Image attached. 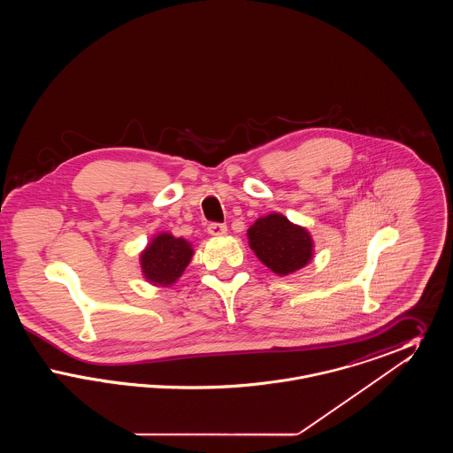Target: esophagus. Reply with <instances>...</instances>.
Returning <instances> with one entry per match:
<instances>
[{
  "label": "esophagus",
  "mask_w": 453,
  "mask_h": 453,
  "mask_svg": "<svg viewBox=\"0 0 453 453\" xmlns=\"http://www.w3.org/2000/svg\"><path fill=\"white\" fill-rule=\"evenodd\" d=\"M207 231H209L211 236H224V234H227V226L226 224H219V222H212V224H209Z\"/></svg>",
  "instance_id": "obj_1"
}]
</instances>
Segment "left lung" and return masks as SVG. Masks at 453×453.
Wrapping results in <instances>:
<instances>
[{"label":"left lung","mask_w":453,"mask_h":453,"mask_svg":"<svg viewBox=\"0 0 453 453\" xmlns=\"http://www.w3.org/2000/svg\"><path fill=\"white\" fill-rule=\"evenodd\" d=\"M250 246L277 275H288L312 259V237L281 214H268L248 229Z\"/></svg>","instance_id":"1"}]
</instances>
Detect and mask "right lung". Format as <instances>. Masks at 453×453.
I'll list each match as a JSON object with an SVG mask.
<instances>
[{
    "label": "right lung",
    "mask_w": 453,
    "mask_h": 453,
    "mask_svg": "<svg viewBox=\"0 0 453 453\" xmlns=\"http://www.w3.org/2000/svg\"><path fill=\"white\" fill-rule=\"evenodd\" d=\"M194 257V250L183 237L161 233L152 239L141 253V268L144 279L152 285L170 287L181 277Z\"/></svg>",
    "instance_id": "add662e5"
}]
</instances>
